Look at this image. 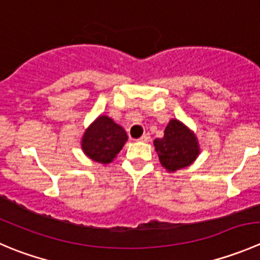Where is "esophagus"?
I'll return each mask as SVG.
<instances>
[{
    "label": "esophagus",
    "mask_w": 260,
    "mask_h": 260,
    "mask_svg": "<svg viewBox=\"0 0 260 260\" xmlns=\"http://www.w3.org/2000/svg\"><path fill=\"white\" fill-rule=\"evenodd\" d=\"M150 138H151L150 135H148V133H145V135L140 138V141L141 142H148V141H150Z\"/></svg>",
    "instance_id": "1"
}]
</instances>
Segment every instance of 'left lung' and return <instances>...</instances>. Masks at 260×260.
<instances>
[{"label":"left lung","instance_id":"obj_1","mask_svg":"<svg viewBox=\"0 0 260 260\" xmlns=\"http://www.w3.org/2000/svg\"><path fill=\"white\" fill-rule=\"evenodd\" d=\"M160 164L169 171L191 165L201 153V146L196 133L178 119L168 123L162 138L153 141Z\"/></svg>","mask_w":260,"mask_h":260}]
</instances>
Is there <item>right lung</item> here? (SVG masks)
Wrapping results in <instances>:
<instances>
[{"label": "right lung", "instance_id": "add662e5", "mask_svg": "<svg viewBox=\"0 0 260 260\" xmlns=\"http://www.w3.org/2000/svg\"><path fill=\"white\" fill-rule=\"evenodd\" d=\"M128 141L127 132L108 115H99L85 129L81 138V148L85 155L99 164H110L124 143Z\"/></svg>", "mask_w": 260, "mask_h": 260}]
</instances>
